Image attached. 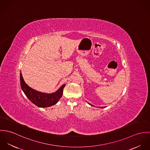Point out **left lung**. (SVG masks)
<instances>
[{
    "mask_svg": "<svg viewBox=\"0 0 150 150\" xmlns=\"http://www.w3.org/2000/svg\"><path fill=\"white\" fill-rule=\"evenodd\" d=\"M88 103V104H89V105H91V106H93V105H91V104H90V103Z\"/></svg>",
    "mask_w": 150,
    "mask_h": 150,
    "instance_id": "8db88e82",
    "label": "left lung"
}]
</instances>
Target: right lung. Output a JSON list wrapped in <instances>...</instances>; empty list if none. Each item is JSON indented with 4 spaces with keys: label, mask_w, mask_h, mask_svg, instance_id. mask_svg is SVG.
Listing matches in <instances>:
<instances>
[{
    "label": "right lung",
    "mask_w": 150,
    "mask_h": 150,
    "mask_svg": "<svg viewBox=\"0 0 150 150\" xmlns=\"http://www.w3.org/2000/svg\"><path fill=\"white\" fill-rule=\"evenodd\" d=\"M20 84L26 96L34 105L39 107H50L55 105L62 96L63 90L66 86V84L62 85L56 92L51 93L39 92L26 84L22 76L21 71L20 73Z\"/></svg>",
    "instance_id": "obj_1"
}]
</instances>
